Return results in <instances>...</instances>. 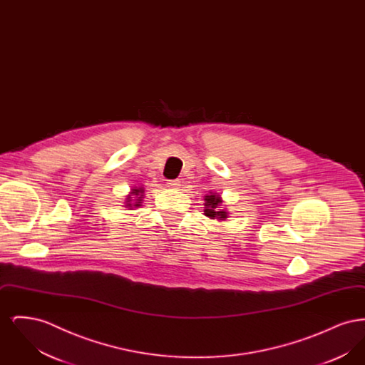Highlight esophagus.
I'll list each match as a JSON object with an SVG mask.
<instances>
[{
  "mask_svg": "<svg viewBox=\"0 0 365 365\" xmlns=\"http://www.w3.org/2000/svg\"><path fill=\"white\" fill-rule=\"evenodd\" d=\"M179 186H180V182L178 179L167 182V187H170V189H179Z\"/></svg>",
  "mask_w": 365,
  "mask_h": 365,
  "instance_id": "esophagus-1",
  "label": "esophagus"
}]
</instances>
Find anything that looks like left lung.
<instances>
[{
	"label": "left lung",
	"mask_w": 365,
	"mask_h": 365,
	"mask_svg": "<svg viewBox=\"0 0 365 365\" xmlns=\"http://www.w3.org/2000/svg\"><path fill=\"white\" fill-rule=\"evenodd\" d=\"M205 207H204V215L208 216L209 219H216V220H226L228 217V212L226 209H222V197L217 192H209L205 195Z\"/></svg>",
	"instance_id": "1"
}]
</instances>
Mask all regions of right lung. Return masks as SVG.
<instances>
[{"instance_id": "right-lung-1", "label": "right lung", "mask_w": 365, "mask_h": 365, "mask_svg": "<svg viewBox=\"0 0 365 365\" xmlns=\"http://www.w3.org/2000/svg\"><path fill=\"white\" fill-rule=\"evenodd\" d=\"M143 192H145L143 187H133L130 194L125 198V202H124L125 205L124 207L130 209V210L140 207L142 201H143Z\"/></svg>"}]
</instances>
